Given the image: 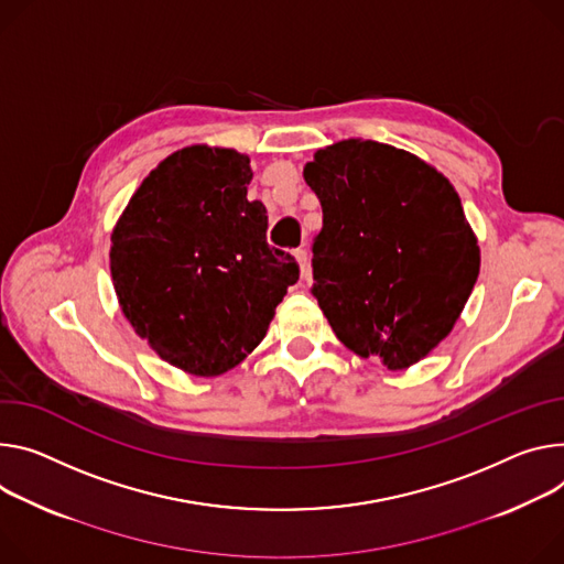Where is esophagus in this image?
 <instances>
[{"label": "esophagus", "mask_w": 564, "mask_h": 564, "mask_svg": "<svg viewBox=\"0 0 564 564\" xmlns=\"http://www.w3.org/2000/svg\"><path fill=\"white\" fill-rule=\"evenodd\" d=\"M294 259H296V263H299V268H301V276H308V274H311L308 251H305V249H296V251H294Z\"/></svg>", "instance_id": "34e87169"}]
</instances>
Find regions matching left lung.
<instances>
[{"mask_svg": "<svg viewBox=\"0 0 564 564\" xmlns=\"http://www.w3.org/2000/svg\"><path fill=\"white\" fill-rule=\"evenodd\" d=\"M303 180L322 202L313 294L337 339L402 371L454 328L479 276V245L449 180L412 152L344 139Z\"/></svg>", "mask_w": 564, "mask_h": 564, "instance_id": "8db88e82", "label": "left lung"}]
</instances>
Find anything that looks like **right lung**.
<instances>
[{
    "instance_id": "add662e5",
    "label": "right lung",
    "mask_w": 564,
    "mask_h": 564,
    "mask_svg": "<svg viewBox=\"0 0 564 564\" xmlns=\"http://www.w3.org/2000/svg\"><path fill=\"white\" fill-rule=\"evenodd\" d=\"M249 158L186 145L150 171L112 229L110 272L134 333L169 365L220 376L259 346L299 281L268 245L263 202L247 199Z\"/></svg>"
}]
</instances>
